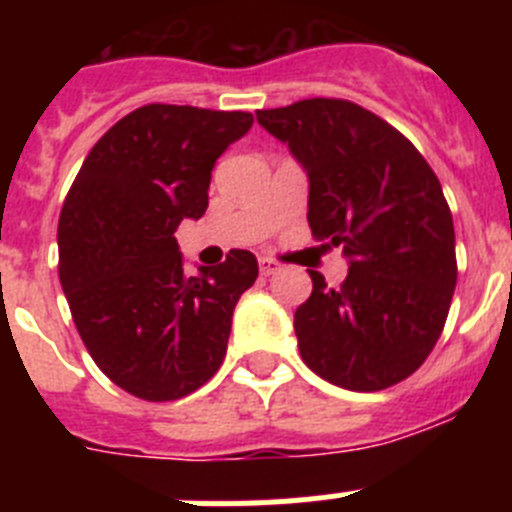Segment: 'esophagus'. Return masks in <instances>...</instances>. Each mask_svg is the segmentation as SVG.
Segmentation results:
<instances>
[{
  "mask_svg": "<svg viewBox=\"0 0 512 512\" xmlns=\"http://www.w3.org/2000/svg\"><path fill=\"white\" fill-rule=\"evenodd\" d=\"M259 269H261V277H271V274H277L279 264L274 259H259Z\"/></svg>",
  "mask_w": 512,
  "mask_h": 512,
  "instance_id": "esophagus-1",
  "label": "esophagus"
}]
</instances>
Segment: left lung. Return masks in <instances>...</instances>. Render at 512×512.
I'll return each mask as SVG.
<instances>
[{"label":"left lung","instance_id":"8db88e82","mask_svg":"<svg viewBox=\"0 0 512 512\" xmlns=\"http://www.w3.org/2000/svg\"><path fill=\"white\" fill-rule=\"evenodd\" d=\"M256 117L307 169L312 235L351 259L338 289L310 271L312 295L295 312L302 361L354 392L408 379L436 346L456 287L438 176L400 130L348 99H300Z\"/></svg>","mask_w":512,"mask_h":512}]
</instances>
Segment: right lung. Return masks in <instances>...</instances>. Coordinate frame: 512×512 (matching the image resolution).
Wrapping results in <instances>:
<instances>
[{
  "label": "right lung",
  "instance_id": "1",
  "mask_svg": "<svg viewBox=\"0 0 512 512\" xmlns=\"http://www.w3.org/2000/svg\"><path fill=\"white\" fill-rule=\"evenodd\" d=\"M251 112L143 104L84 158L58 217V277L94 364L148 402L192 395L220 369L251 251L184 274L174 230L202 217L217 156Z\"/></svg>",
  "mask_w": 512,
  "mask_h": 512
}]
</instances>
